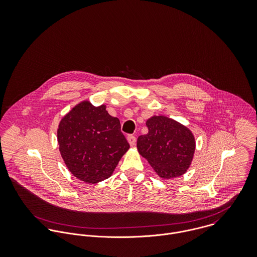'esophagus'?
<instances>
[{
	"label": "esophagus",
	"instance_id": "esophagus-1",
	"mask_svg": "<svg viewBox=\"0 0 257 257\" xmlns=\"http://www.w3.org/2000/svg\"><path fill=\"white\" fill-rule=\"evenodd\" d=\"M126 140H127V142H128V144H130V146H131V147H134V146L136 145L137 140H136V138H135L134 136H127Z\"/></svg>",
	"mask_w": 257,
	"mask_h": 257
}]
</instances>
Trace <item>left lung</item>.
I'll return each mask as SVG.
<instances>
[{"label": "left lung", "instance_id": "left-lung-1", "mask_svg": "<svg viewBox=\"0 0 257 257\" xmlns=\"http://www.w3.org/2000/svg\"><path fill=\"white\" fill-rule=\"evenodd\" d=\"M148 133L140 136L137 147L162 179L179 177L191 166L196 141L193 133L165 115H152L146 122Z\"/></svg>", "mask_w": 257, "mask_h": 257}]
</instances>
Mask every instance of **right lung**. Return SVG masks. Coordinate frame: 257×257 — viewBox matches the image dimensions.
<instances>
[{
  "instance_id": "obj_1",
  "label": "right lung",
  "mask_w": 257,
  "mask_h": 257,
  "mask_svg": "<svg viewBox=\"0 0 257 257\" xmlns=\"http://www.w3.org/2000/svg\"><path fill=\"white\" fill-rule=\"evenodd\" d=\"M106 108L82 101L58 124L61 157L74 176L86 183H99L110 177L130 148L118 118L110 115Z\"/></svg>"
}]
</instances>
